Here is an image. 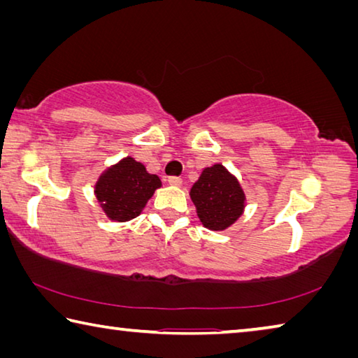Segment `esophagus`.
Listing matches in <instances>:
<instances>
[{
	"label": "esophagus",
	"instance_id": "1",
	"mask_svg": "<svg viewBox=\"0 0 358 358\" xmlns=\"http://www.w3.org/2000/svg\"><path fill=\"white\" fill-rule=\"evenodd\" d=\"M167 183L171 186H181V185H183V180H181L180 177H169Z\"/></svg>",
	"mask_w": 358,
	"mask_h": 358
}]
</instances>
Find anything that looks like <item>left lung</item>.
<instances>
[{"label": "left lung", "mask_w": 358, "mask_h": 358, "mask_svg": "<svg viewBox=\"0 0 358 358\" xmlns=\"http://www.w3.org/2000/svg\"><path fill=\"white\" fill-rule=\"evenodd\" d=\"M189 196L201 225L213 231H224L243 216L245 192L239 180L222 164L201 171Z\"/></svg>", "instance_id": "8db88e82"}]
</instances>
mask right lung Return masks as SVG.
Returning <instances> with one entry per match:
<instances>
[{"label": "right lung", "instance_id": "1", "mask_svg": "<svg viewBox=\"0 0 358 358\" xmlns=\"http://www.w3.org/2000/svg\"><path fill=\"white\" fill-rule=\"evenodd\" d=\"M161 186L158 175L148 172L133 157H125L100 173L94 194L109 220L128 222L139 216Z\"/></svg>", "mask_w": 358, "mask_h": 358}]
</instances>
